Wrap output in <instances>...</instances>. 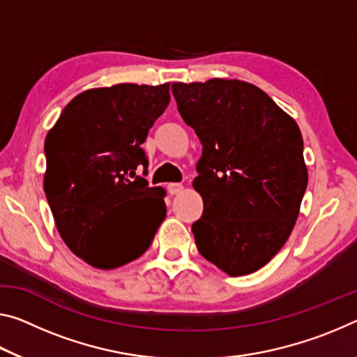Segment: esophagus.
Wrapping results in <instances>:
<instances>
[{
  "label": "esophagus",
  "instance_id": "obj_1",
  "mask_svg": "<svg viewBox=\"0 0 357 357\" xmlns=\"http://www.w3.org/2000/svg\"><path fill=\"white\" fill-rule=\"evenodd\" d=\"M183 189H184L183 184H178V183H172L167 185V190L169 195H176V194H179V192H183Z\"/></svg>",
  "mask_w": 357,
  "mask_h": 357
}]
</instances>
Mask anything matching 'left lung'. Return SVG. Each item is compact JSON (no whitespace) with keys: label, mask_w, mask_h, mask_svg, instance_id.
<instances>
[{"label":"left lung","mask_w":357,"mask_h":357,"mask_svg":"<svg viewBox=\"0 0 357 357\" xmlns=\"http://www.w3.org/2000/svg\"><path fill=\"white\" fill-rule=\"evenodd\" d=\"M203 151L194 189L203 214L197 250L230 276L264 267L296 224L308 184L301 128L252 84L227 79L172 86Z\"/></svg>","instance_id":"left-lung-1"}]
</instances>
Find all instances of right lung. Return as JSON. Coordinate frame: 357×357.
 I'll return each mask as SVG.
<instances>
[{
    "label": "right lung",
    "instance_id": "1",
    "mask_svg": "<svg viewBox=\"0 0 357 357\" xmlns=\"http://www.w3.org/2000/svg\"><path fill=\"white\" fill-rule=\"evenodd\" d=\"M169 103V84H117L79 93L44 143V192L56 229L77 257L109 270L138 259L165 219V190L141 148Z\"/></svg>",
    "mask_w": 357,
    "mask_h": 357
}]
</instances>
